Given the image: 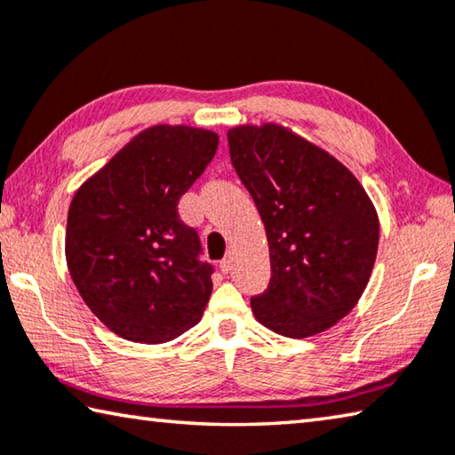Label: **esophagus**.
Instances as JSON below:
<instances>
[{
  "mask_svg": "<svg viewBox=\"0 0 455 455\" xmlns=\"http://www.w3.org/2000/svg\"><path fill=\"white\" fill-rule=\"evenodd\" d=\"M233 262H235V256H233V252H228V254L225 256V259L220 260V270L227 275V272L233 270Z\"/></svg>",
  "mask_w": 455,
  "mask_h": 455,
  "instance_id": "1",
  "label": "esophagus"
}]
</instances>
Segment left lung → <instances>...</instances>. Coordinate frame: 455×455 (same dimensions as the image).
I'll return each mask as SVG.
<instances>
[{
    "label": "left lung",
    "instance_id": "left-lung-1",
    "mask_svg": "<svg viewBox=\"0 0 455 455\" xmlns=\"http://www.w3.org/2000/svg\"><path fill=\"white\" fill-rule=\"evenodd\" d=\"M227 139L268 238L272 276L251 299L254 316L288 338L318 334L368 284L379 238L374 204L342 163L291 131L243 125Z\"/></svg>",
    "mask_w": 455,
    "mask_h": 455
}]
</instances>
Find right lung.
Listing matches in <instances>:
<instances>
[{
  "label": "right lung",
  "instance_id": "1",
  "mask_svg": "<svg viewBox=\"0 0 455 455\" xmlns=\"http://www.w3.org/2000/svg\"><path fill=\"white\" fill-rule=\"evenodd\" d=\"M217 147L212 131L151 127L73 196L65 235L71 278L121 338L169 342L201 320L214 268L177 206Z\"/></svg>",
  "mask_w": 455,
  "mask_h": 455
}]
</instances>
